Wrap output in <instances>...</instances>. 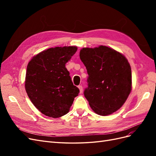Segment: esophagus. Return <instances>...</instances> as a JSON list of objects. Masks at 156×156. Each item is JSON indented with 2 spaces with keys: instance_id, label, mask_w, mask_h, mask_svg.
<instances>
[{
  "instance_id": "obj_1",
  "label": "esophagus",
  "mask_w": 156,
  "mask_h": 156,
  "mask_svg": "<svg viewBox=\"0 0 156 156\" xmlns=\"http://www.w3.org/2000/svg\"><path fill=\"white\" fill-rule=\"evenodd\" d=\"M78 88L79 89L80 93H82V92H83V87L81 85H79V86H78Z\"/></svg>"
}]
</instances>
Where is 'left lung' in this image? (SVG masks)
Wrapping results in <instances>:
<instances>
[{"instance_id": "left-lung-1", "label": "left lung", "mask_w": 156, "mask_h": 156, "mask_svg": "<svg viewBox=\"0 0 156 156\" xmlns=\"http://www.w3.org/2000/svg\"><path fill=\"white\" fill-rule=\"evenodd\" d=\"M79 56L88 74L84 94L92 109L101 116L119 110L132 88L128 60L120 52L105 45L84 48Z\"/></svg>"}]
</instances>
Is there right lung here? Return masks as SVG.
Wrapping results in <instances>:
<instances>
[{"label": "right lung", "mask_w": 156, "mask_h": 156, "mask_svg": "<svg viewBox=\"0 0 156 156\" xmlns=\"http://www.w3.org/2000/svg\"><path fill=\"white\" fill-rule=\"evenodd\" d=\"M76 46L55 47L33 56L27 65L25 87L31 102L51 118L66 115L78 96L66 64L76 53Z\"/></svg>", "instance_id": "right-lung-1"}]
</instances>
